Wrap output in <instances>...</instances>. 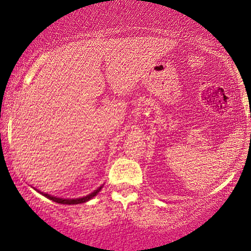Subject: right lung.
<instances>
[{
    "mask_svg": "<svg viewBox=\"0 0 251 251\" xmlns=\"http://www.w3.org/2000/svg\"><path fill=\"white\" fill-rule=\"evenodd\" d=\"M102 186H100V188H98L97 190H94L92 194H89L86 196V197H81V198H72V200H65V198H57V197H54V196H50L48 194H43V192H40V194H42L45 197L50 198V201H55V203H60V204H68V205H73V204H80V203H85V201H87L89 200H92V198L94 197V196L98 195V192L101 190Z\"/></svg>",
    "mask_w": 251,
    "mask_h": 251,
    "instance_id": "right-lung-1",
    "label": "right lung"
}]
</instances>
